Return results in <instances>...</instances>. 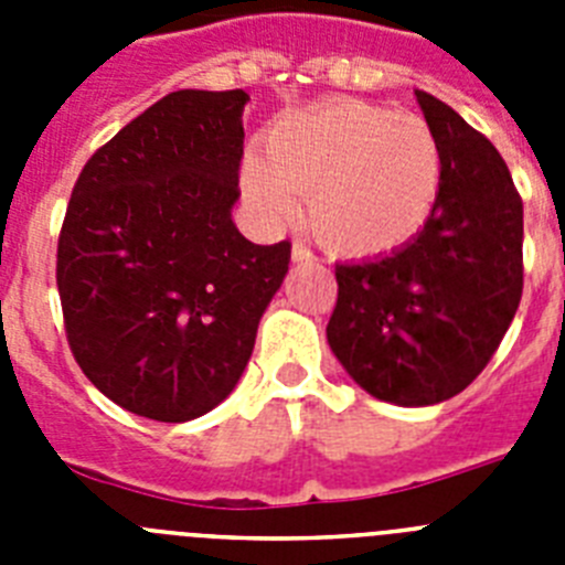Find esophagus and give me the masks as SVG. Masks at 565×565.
Segmentation results:
<instances>
[{
  "label": "esophagus",
  "mask_w": 565,
  "mask_h": 565,
  "mask_svg": "<svg viewBox=\"0 0 565 565\" xmlns=\"http://www.w3.org/2000/svg\"><path fill=\"white\" fill-rule=\"evenodd\" d=\"M291 257H294V263H311L313 259V252L311 248L306 246V243H294V248H291Z\"/></svg>",
  "instance_id": "1"
}]
</instances>
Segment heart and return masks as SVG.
<instances>
[{"label": "heart", "instance_id": "obj_1", "mask_svg": "<svg viewBox=\"0 0 565 565\" xmlns=\"http://www.w3.org/2000/svg\"><path fill=\"white\" fill-rule=\"evenodd\" d=\"M246 194L274 221L308 198V223L328 248L351 257L393 252L430 221L441 192V147L422 115L359 102L297 109L271 124Z\"/></svg>", "mask_w": 565, "mask_h": 565}]
</instances>
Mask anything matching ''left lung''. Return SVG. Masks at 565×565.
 Wrapping results in <instances>:
<instances>
[{
	"instance_id": "left-lung-1",
	"label": "left lung",
	"mask_w": 565,
	"mask_h": 565,
	"mask_svg": "<svg viewBox=\"0 0 565 565\" xmlns=\"http://www.w3.org/2000/svg\"><path fill=\"white\" fill-rule=\"evenodd\" d=\"M441 147V192L422 232L391 254L337 266L328 344L382 402L458 396L498 351L523 294V203L481 132L416 89Z\"/></svg>"
}]
</instances>
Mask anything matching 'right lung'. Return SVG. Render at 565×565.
Wrapping results in <instances>:
<instances>
[{
    "mask_svg": "<svg viewBox=\"0 0 565 565\" xmlns=\"http://www.w3.org/2000/svg\"><path fill=\"white\" fill-rule=\"evenodd\" d=\"M243 89H178L78 174L56 282L84 376L135 416L181 424L234 391L291 243L237 232Z\"/></svg>",
    "mask_w": 565,
    "mask_h": 565,
    "instance_id": "right-lung-1",
    "label": "right lung"
}]
</instances>
